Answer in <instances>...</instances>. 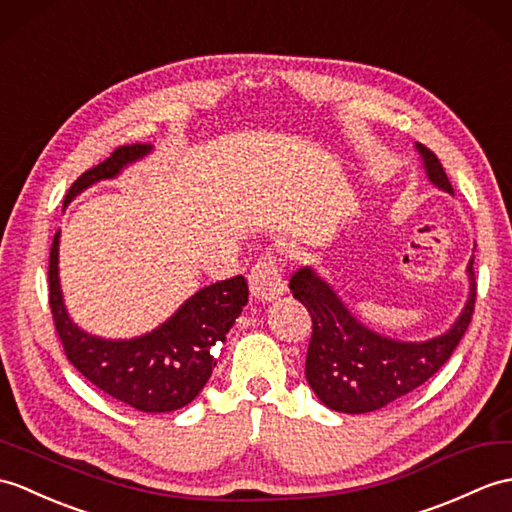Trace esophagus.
Wrapping results in <instances>:
<instances>
[{"instance_id": "1", "label": "esophagus", "mask_w": 512, "mask_h": 512, "mask_svg": "<svg viewBox=\"0 0 512 512\" xmlns=\"http://www.w3.org/2000/svg\"><path fill=\"white\" fill-rule=\"evenodd\" d=\"M248 283H251V294L255 299L275 301L285 290L279 259L272 255H261L253 266L251 275H248Z\"/></svg>"}]
</instances>
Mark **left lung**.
Here are the masks:
<instances>
[{
	"label": "left lung",
	"mask_w": 512,
	"mask_h": 512,
	"mask_svg": "<svg viewBox=\"0 0 512 512\" xmlns=\"http://www.w3.org/2000/svg\"><path fill=\"white\" fill-rule=\"evenodd\" d=\"M427 178L454 194L436 154L417 144ZM469 272V299L465 310L445 334L423 342H401L364 327L331 285L305 266L290 279L294 299L312 316V338L307 347L305 377L316 397L329 410L364 414L388 406L425 384L449 358L465 336L475 307L473 259Z\"/></svg>",
	"instance_id": "left-lung-1"
}]
</instances>
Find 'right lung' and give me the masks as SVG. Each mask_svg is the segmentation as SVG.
<instances>
[{
    "label": "right lung",
    "instance_id": "obj_1",
    "mask_svg": "<svg viewBox=\"0 0 512 512\" xmlns=\"http://www.w3.org/2000/svg\"><path fill=\"white\" fill-rule=\"evenodd\" d=\"M152 150L150 144L120 146L106 161L76 178L65 207L82 189L115 178L128 163ZM58 231L50 251V307L67 360L113 399L141 412H172L198 397L216 366V344L227 340L235 318L248 303L242 275L211 283L187 299L178 312L150 334L130 340H104L82 331L69 318L58 281Z\"/></svg>",
    "mask_w": 512,
    "mask_h": 512
}]
</instances>
